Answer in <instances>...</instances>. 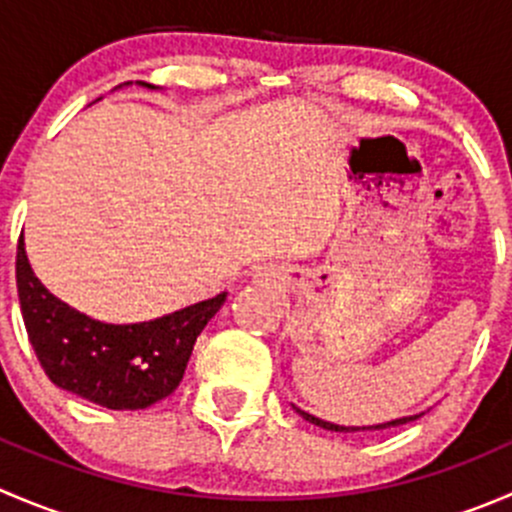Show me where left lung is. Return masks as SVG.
<instances>
[{
  "label": "left lung",
  "instance_id": "left-lung-1",
  "mask_svg": "<svg viewBox=\"0 0 512 512\" xmlns=\"http://www.w3.org/2000/svg\"><path fill=\"white\" fill-rule=\"evenodd\" d=\"M294 411H297L299 416L304 418V421H309V423H314V426H319V428H327V431H342V433H354V431H381V428H391V426H404V423H409V421H416L418 416H423V414H416V416H404V418H396V421H389V423H379V426H334V423H329V421H322V418H317V416H312V414H307V411H302V409H297V406H294Z\"/></svg>",
  "mask_w": 512,
  "mask_h": 512
}]
</instances>
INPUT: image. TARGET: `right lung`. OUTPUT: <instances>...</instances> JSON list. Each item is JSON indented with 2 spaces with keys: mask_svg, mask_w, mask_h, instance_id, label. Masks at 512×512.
<instances>
[{
  "mask_svg": "<svg viewBox=\"0 0 512 512\" xmlns=\"http://www.w3.org/2000/svg\"><path fill=\"white\" fill-rule=\"evenodd\" d=\"M17 292L24 327L44 374L59 389L113 411L148 409L173 394L195 339L225 302L223 292L153 322H96L41 285L27 260L24 240L17 247Z\"/></svg>",
  "mask_w": 512,
  "mask_h": 512,
  "instance_id": "right-lung-1",
  "label": "right lung"
}]
</instances>
